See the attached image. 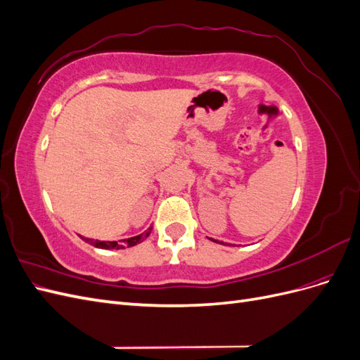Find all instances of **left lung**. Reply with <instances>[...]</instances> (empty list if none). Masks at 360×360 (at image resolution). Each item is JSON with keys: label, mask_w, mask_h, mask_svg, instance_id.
Segmentation results:
<instances>
[{"label": "left lung", "mask_w": 360, "mask_h": 360, "mask_svg": "<svg viewBox=\"0 0 360 360\" xmlns=\"http://www.w3.org/2000/svg\"><path fill=\"white\" fill-rule=\"evenodd\" d=\"M213 242H214V240H213Z\"/></svg>", "instance_id": "1"}]
</instances>
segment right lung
Instances as JSON below:
<instances>
[{
    "label": "right lung",
    "instance_id": "1",
    "mask_svg": "<svg viewBox=\"0 0 360 360\" xmlns=\"http://www.w3.org/2000/svg\"><path fill=\"white\" fill-rule=\"evenodd\" d=\"M151 230H153V228H148V230L146 233H143V234L126 238V240H118V242H101V240H93V238H85L82 236H81V238H82V240H85L86 243H90V245H93L96 248H101V249H120V248L135 246V245L141 243L143 240H146V238L150 236Z\"/></svg>",
    "mask_w": 360,
    "mask_h": 360
}]
</instances>
